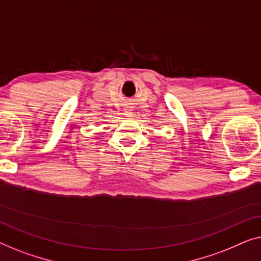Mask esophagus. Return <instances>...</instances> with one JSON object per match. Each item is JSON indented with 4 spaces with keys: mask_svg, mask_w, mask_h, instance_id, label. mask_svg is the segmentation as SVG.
Segmentation results:
<instances>
[{
    "mask_svg": "<svg viewBox=\"0 0 261 261\" xmlns=\"http://www.w3.org/2000/svg\"><path fill=\"white\" fill-rule=\"evenodd\" d=\"M131 113H132V112H130V111H125V116L130 117V116H131Z\"/></svg>",
    "mask_w": 261,
    "mask_h": 261,
    "instance_id": "esophagus-1",
    "label": "esophagus"
}]
</instances>
